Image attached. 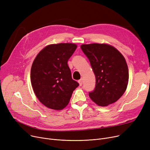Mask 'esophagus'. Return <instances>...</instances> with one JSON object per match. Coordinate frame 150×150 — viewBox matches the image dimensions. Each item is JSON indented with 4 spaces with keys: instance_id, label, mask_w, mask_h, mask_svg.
I'll return each instance as SVG.
<instances>
[{
    "instance_id": "esophagus-1",
    "label": "esophagus",
    "mask_w": 150,
    "mask_h": 150,
    "mask_svg": "<svg viewBox=\"0 0 150 150\" xmlns=\"http://www.w3.org/2000/svg\"><path fill=\"white\" fill-rule=\"evenodd\" d=\"M78 82H79L80 86H82V79L79 80V81H78Z\"/></svg>"
}]
</instances>
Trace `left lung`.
Returning <instances> with one entry per match:
<instances>
[{
  "label": "left lung",
  "instance_id": "left-lung-1",
  "mask_svg": "<svg viewBox=\"0 0 150 150\" xmlns=\"http://www.w3.org/2000/svg\"><path fill=\"white\" fill-rule=\"evenodd\" d=\"M96 77V86L89 92L91 100L99 106L116 102L126 90L129 71L125 59L118 50L107 44L82 45Z\"/></svg>",
  "mask_w": 150,
  "mask_h": 150
}]
</instances>
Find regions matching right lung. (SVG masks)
<instances>
[{"label":"right lung","mask_w":150,"mask_h":150,"mask_svg":"<svg viewBox=\"0 0 150 150\" xmlns=\"http://www.w3.org/2000/svg\"><path fill=\"white\" fill-rule=\"evenodd\" d=\"M77 45H50L38 53L31 68L30 81L35 95L46 107L61 110L68 105L79 85L71 77L68 61Z\"/></svg>","instance_id":"right-lung-1"}]
</instances>
